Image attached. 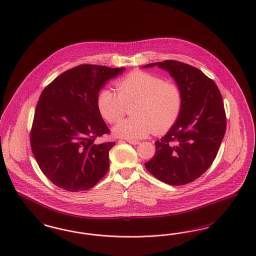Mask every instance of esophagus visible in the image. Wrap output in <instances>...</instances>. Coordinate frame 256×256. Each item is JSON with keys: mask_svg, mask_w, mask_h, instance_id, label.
<instances>
[{"mask_svg": "<svg viewBox=\"0 0 256 256\" xmlns=\"http://www.w3.org/2000/svg\"><path fill=\"white\" fill-rule=\"evenodd\" d=\"M127 142L128 143H130V144H132V145H138L140 142L138 140H127Z\"/></svg>", "mask_w": 256, "mask_h": 256, "instance_id": "obj_1", "label": "esophagus"}]
</instances>
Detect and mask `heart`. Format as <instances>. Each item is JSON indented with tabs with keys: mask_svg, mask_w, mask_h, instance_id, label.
<instances>
[{
	"mask_svg": "<svg viewBox=\"0 0 256 256\" xmlns=\"http://www.w3.org/2000/svg\"><path fill=\"white\" fill-rule=\"evenodd\" d=\"M118 92L102 88L97 96V108L100 116L113 124L124 114L125 104L136 100L132 118L116 124V136L127 140L147 136L152 130H168L181 114L182 94L178 86L166 82L157 75L143 70H134L116 82Z\"/></svg>",
	"mask_w": 256,
	"mask_h": 256,
	"instance_id": "obj_1",
	"label": "heart"
}]
</instances>
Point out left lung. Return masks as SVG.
<instances>
[{
	"label": "left lung",
	"instance_id": "8db88e82",
	"mask_svg": "<svg viewBox=\"0 0 256 256\" xmlns=\"http://www.w3.org/2000/svg\"><path fill=\"white\" fill-rule=\"evenodd\" d=\"M174 79L182 94L181 114L156 144V156L145 166L158 180L182 186L212 165L226 131L222 96L213 80L195 66L175 60L152 63Z\"/></svg>",
	"mask_w": 256,
	"mask_h": 256
}]
</instances>
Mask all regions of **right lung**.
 <instances>
[{"mask_svg": "<svg viewBox=\"0 0 256 256\" xmlns=\"http://www.w3.org/2000/svg\"><path fill=\"white\" fill-rule=\"evenodd\" d=\"M124 70L84 64L59 75L42 91L31 148L42 172L58 188L70 192L90 190L108 172L109 150L115 142H95L109 132L97 108V96Z\"/></svg>", "mask_w": 256, "mask_h": 256, "instance_id": "1", "label": "right lung"}]
</instances>
